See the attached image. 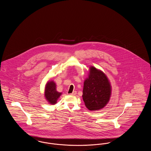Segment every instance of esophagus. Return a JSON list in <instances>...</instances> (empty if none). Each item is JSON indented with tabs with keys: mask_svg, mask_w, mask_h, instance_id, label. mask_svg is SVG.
<instances>
[{
	"mask_svg": "<svg viewBox=\"0 0 151 151\" xmlns=\"http://www.w3.org/2000/svg\"><path fill=\"white\" fill-rule=\"evenodd\" d=\"M76 94V91H73L72 93L70 94V95H72V96H73V95H75Z\"/></svg>",
	"mask_w": 151,
	"mask_h": 151,
	"instance_id": "esophagus-1",
	"label": "esophagus"
}]
</instances>
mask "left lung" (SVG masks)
<instances>
[{
	"instance_id": "8db88e82",
	"label": "left lung",
	"mask_w": 151,
	"mask_h": 151,
	"mask_svg": "<svg viewBox=\"0 0 151 151\" xmlns=\"http://www.w3.org/2000/svg\"><path fill=\"white\" fill-rule=\"evenodd\" d=\"M111 88L106 75L91 66L84 83L83 99L86 108L97 110L104 108L110 100Z\"/></svg>"
}]
</instances>
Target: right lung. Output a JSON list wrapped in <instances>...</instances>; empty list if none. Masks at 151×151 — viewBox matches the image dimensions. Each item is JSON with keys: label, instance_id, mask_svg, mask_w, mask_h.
Masks as SVG:
<instances>
[{"label": "right lung", "instance_id": "1", "mask_svg": "<svg viewBox=\"0 0 151 151\" xmlns=\"http://www.w3.org/2000/svg\"><path fill=\"white\" fill-rule=\"evenodd\" d=\"M56 84L54 81H49L47 83L45 89V97L49 104L54 105L57 103L58 99L62 93L57 91Z\"/></svg>", "mask_w": 151, "mask_h": 151}]
</instances>
